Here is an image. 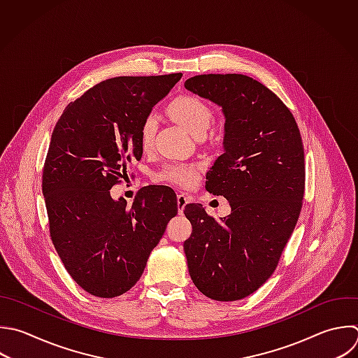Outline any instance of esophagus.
I'll use <instances>...</instances> for the list:
<instances>
[{
  "mask_svg": "<svg viewBox=\"0 0 358 358\" xmlns=\"http://www.w3.org/2000/svg\"><path fill=\"white\" fill-rule=\"evenodd\" d=\"M187 203H189V197L185 193H179L178 194V211H179V214H183L185 207H186Z\"/></svg>",
  "mask_w": 358,
  "mask_h": 358,
  "instance_id": "1",
  "label": "esophagus"
}]
</instances>
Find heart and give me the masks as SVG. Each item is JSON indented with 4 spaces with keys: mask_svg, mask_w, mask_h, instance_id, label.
<instances>
[{
    "mask_svg": "<svg viewBox=\"0 0 358 358\" xmlns=\"http://www.w3.org/2000/svg\"><path fill=\"white\" fill-rule=\"evenodd\" d=\"M169 113L182 124L192 136H204L213 123V110L197 96L183 95L175 98L169 106ZM158 129V119L155 115H148L140 129V144L144 150L152 145ZM199 178V169L189 164H171L166 165L159 173L158 179L175 183L183 187H190Z\"/></svg>",
    "mask_w": 358,
    "mask_h": 358,
    "instance_id": "b5f03b06",
    "label": "heart"
}]
</instances>
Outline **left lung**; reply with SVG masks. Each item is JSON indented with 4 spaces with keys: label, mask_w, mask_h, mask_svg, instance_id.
<instances>
[{
    "label": "left lung",
    "mask_w": 358,
    "mask_h": 358,
    "mask_svg": "<svg viewBox=\"0 0 358 358\" xmlns=\"http://www.w3.org/2000/svg\"><path fill=\"white\" fill-rule=\"evenodd\" d=\"M185 88L222 110L224 154L208 171L206 189L231 206L220 221L201 204L185 207L193 227L183 243L189 274L211 299H242L273 274L298 221L305 186L301 134L280 98L248 76L203 74Z\"/></svg>",
    "instance_id": "left-lung-1"
}]
</instances>
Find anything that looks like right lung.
Instances as JSON below:
<instances>
[{
    "label": "right lung",
    "mask_w": 358,
    "mask_h": 358,
    "mask_svg": "<svg viewBox=\"0 0 358 358\" xmlns=\"http://www.w3.org/2000/svg\"><path fill=\"white\" fill-rule=\"evenodd\" d=\"M180 78L106 80L71 102L53 130L42 183L50 236L73 280L95 296L134 287L178 214L166 187L141 189L131 207L109 190L141 159V124Z\"/></svg>",
    "instance_id": "add662e5"
}]
</instances>
